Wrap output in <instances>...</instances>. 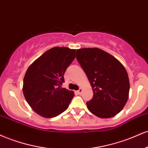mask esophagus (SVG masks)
Instances as JSON below:
<instances>
[{"label": "esophagus", "mask_w": 148, "mask_h": 148, "mask_svg": "<svg viewBox=\"0 0 148 148\" xmlns=\"http://www.w3.org/2000/svg\"><path fill=\"white\" fill-rule=\"evenodd\" d=\"M77 92L78 94H81V93H82V88H79V89L78 90V91H77Z\"/></svg>", "instance_id": "1"}]
</instances>
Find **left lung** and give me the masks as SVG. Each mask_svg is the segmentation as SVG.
I'll return each mask as SVG.
<instances>
[{
  "mask_svg": "<svg viewBox=\"0 0 148 148\" xmlns=\"http://www.w3.org/2000/svg\"><path fill=\"white\" fill-rule=\"evenodd\" d=\"M76 58L93 88L87 108L99 118L107 119L122 110L129 97L130 81L123 65L98 48L78 49Z\"/></svg>",
  "mask_w": 148,
  "mask_h": 148,
  "instance_id": "1",
  "label": "left lung"
}]
</instances>
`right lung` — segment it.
I'll use <instances>...</instances> for the list:
<instances>
[{
    "label": "right lung",
    "mask_w": 148,
    "mask_h": 148,
    "mask_svg": "<svg viewBox=\"0 0 148 148\" xmlns=\"http://www.w3.org/2000/svg\"><path fill=\"white\" fill-rule=\"evenodd\" d=\"M75 51L66 47H54L36 59L26 71L23 95L31 108L40 116L55 117L69 107L74 92L62 88V85Z\"/></svg>",
    "instance_id": "obj_1"
}]
</instances>
